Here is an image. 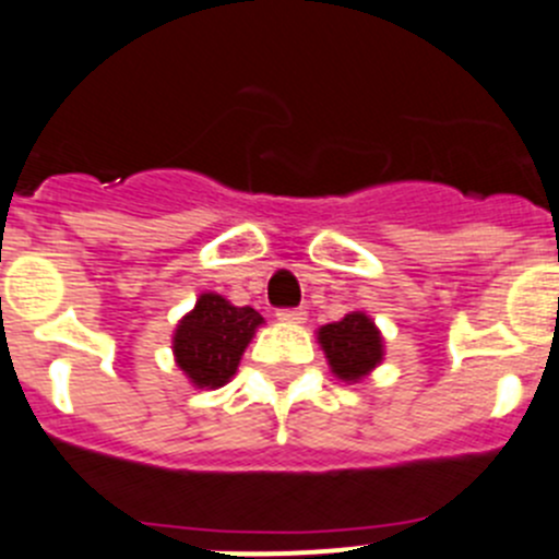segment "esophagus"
Masks as SVG:
<instances>
[{
    "instance_id": "1",
    "label": "esophagus",
    "mask_w": 559,
    "mask_h": 559,
    "mask_svg": "<svg viewBox=\"0 0 559 559\" xmlns=\"http://www.w3.org/2000/svg\"><path fill=\"white\" fill-rule=\"evenodd\" d=\"M276 318L285 323H305L307 312L301 310V307H290V310H276Z\"/></svg>"
}]
</instances>
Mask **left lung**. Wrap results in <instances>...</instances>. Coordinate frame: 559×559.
I'll list each match as a JSON object with an SVG mask.
<instances>
[{"instance_id":"1","label":"left lung","mask_w":559,"mask_h":559,"mask_svg":"<svg viewBox=\"0 0 559 559\" xmlns=\"http://www.w3.org/2000/svg\"><path fill=\"white\" fill-rule=\"evenodd\" d=\"M318 343L332 373L343 381L365 379L384 359V340L365 312H348L343 321L321 326Z\"/></svg>"}]
</instances>
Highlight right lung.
I'll return each mask as SVG.
<instances>
[{"label": "right lung", "mask_w": 559, "mask_h": 559, "mask_svg": "<svg viewBox=\"0 0 559 559\" xmlns=\"http://www.w3.org/2000/svg\"><path fill=\"white\" fill-rule=\"evenodd\" d=\"M260 323L263 316L252 307H236L219 294H203L175 329V362L194 386L216 390L236 376L243 348Z\"/></svg>", "instance_id": "right-lung-1"}]
</instances>
